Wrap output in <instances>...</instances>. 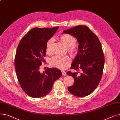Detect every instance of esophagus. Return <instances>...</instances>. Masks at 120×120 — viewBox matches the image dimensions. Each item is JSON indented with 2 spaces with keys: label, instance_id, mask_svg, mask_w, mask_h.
<instances>
[{
  "label": "esophagus",
  "instance_id": "34e87169",
  "mask_svg": "<svg viewBox=\"0 0 120 120\" xmlns=\"http://www.w3.org/2000/svg\"><path fill=\"white\" fill-rule=\"evenodd\" d=\"M61 72H62V73L63 75H64V76H65V75H67V73L64 71H62Z\"/></svg>",
  "mask_w": 120,
  "mask_h": 120
}]
</instances>
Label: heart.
Instances as JSON below:
<instances>
[{"label": "heart", "instance_id": "b5f03b06", "mask_svg": "<svg viewBox=\"0 0 120 120\" xmlns=\"http://www.w3.org/2000/svg\"><path fill=\"white\" fill-rule=\"evenodd\" d=\"M59 39L68 48V51L71 55H75L77 54L78 52L79 47L74 36L68 34H63L59 36ZM53 43L52 38L49 39L46 43V52L48 54H50L52 53ZM49 63L53 67L64 70L70 65L71 60L67 56L55 55L50 59Z\"/></svg>", "mask_w": 120, "mask_h": 120}]
</instances>
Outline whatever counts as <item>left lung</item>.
<instances>
[{
	"mask_svg": "<svg viewBox=\"0 0 120 120\" xmlns=\"http://www.w3.org/2000/svg\"><path fill=\"white\" fill-rule=\"evenodd\" d=\"M70 34L79 44L78 52L67 74L72 76L73 85L68 90L73 95L85 97L91 94L101 80L104 67L105 57L98 37L89 28L79 25L63 31Z\"/></svg>",
	"mask_w": 120,
	"mask_h": 120,
	"instance_id": "obj_1",
	"label": "left lung"
}]
</instances>
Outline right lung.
<instances>
[{
  "label": "right lung",
  "instance_id": "1",
  "mask_svg": "<svg viewBox=\"0 0 120 120\" xmlns=\"http://www.w3.org/2000/svg\"><path fill=\"white\" fill-rule=\"evenodd\" d=\"M59 27L31 29L20 41L15 59L17 79L23 90L29 96L39 98L51 91L55 81L62 75L58 69L48 68L40 73L39 69L46 62V45Z\"/></svg>",
  "mask_w": 120,
  "mask_h": 120
}]
</instances>
